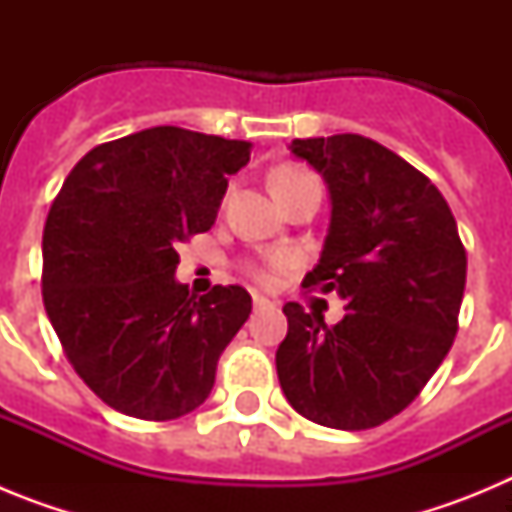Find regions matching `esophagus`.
<instances>
[{
  "label": "esophagus",
  "instance_id": "34e87169",
  "mask_svg": "<svg viewBox=\"0 0 512 512\" xmlns=\"http://www.w3.org/2000/svg\"><path fill=\"white\" fill-rule=\"evenodd\" d=\"M253 307L256 310H266V307H271V302L264 295H253Z\"/></svg>",
  "mask_w": 512,
  "mask_h": 512
}]
</instances>
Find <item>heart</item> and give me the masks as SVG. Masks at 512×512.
Returning <instances> with one entry per match:
<instances>
[{
    "mask_svg": "<svg viewBox=\"0 0 512 512\" xmlns=\"http://www.w3.org/2000/svg\"><path fill=\"white\" fill-rule=\"evenodd\" d=\"M312 176L307 174V171L297 169V166H279L274 174H271V189L277 192V189H284V187H292V184H300V182H310ZM253 274L261 279V282H266L269 279V274L261 269H253Z\"/></svg>",
    "mask_w": 512,
    "mask_h": 512,
    "instance_id": "1",
    "label": "heart"
}]
</instances>
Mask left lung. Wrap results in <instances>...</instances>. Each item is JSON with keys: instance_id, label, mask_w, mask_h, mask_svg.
<instances>
[{"instance_id": "1", "label": "left lung", "mask_w": 512, "mask_h": 512, "mask_svg": "<svg viewBox=\"0 0 512 512\" xmlns=\"http://www.w3.org/2000/svg\"><path fill=\"white\" fill-rule=\"evenodd\" d=\"M323 176L330 223L305 287L346 300L341 323L284 305L277 374L289 405L338 431H366L418 397L449 354L467 253L428 176L364 135L292 140Z\"/></svg>"}]
</instances>
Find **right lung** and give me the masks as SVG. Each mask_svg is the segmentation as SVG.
<instances>
[{
	"instance_id": "add662e5",
	"label": "right lung",
	"mask_w": 512,
	"mask_h": 512,
	"mask_svg": "<svg viewBox=\"0 0 512 512\" xmlns=\"http://www.w3.org/2000/svg\"><path fill=\"white\" fill-rule=\"evenodd\" d=\"M248 158V140L158 125L92 148L53 200L45 312L76 374L117 413L174 420L210 395L251 295L238 284L189 295L176 248L212 228Z\"/></svg>"
}]
</instances>
